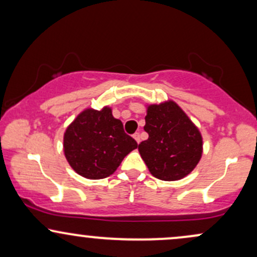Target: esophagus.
<instances>
[{
    "mask_svg": "<svg viewBox=\"0 0 257 257\" xmlns=\"http://www.w3.org/2000/svg\"><path fill=\"white\" fill-rule=\"evenodd\" d=\"M133 138L135 139V141H137V143L139 144L140 143V133H135L134 135H133Z\"/></svg>",
    "mask_w": 257,
    "mask_h": 257,
    "instance_id": "esophagus-1",
    "label": "esophagus"
}]
</instances>
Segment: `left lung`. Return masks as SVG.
Segmentation results:
<instances>
[{
	"label": "left lung",
	"instance_id": "1",
	"mask_svg": "<svg viewBox=\"0 0 257 257\" xmlns=\"http://www.w3.org/2000/svg\"><path fill=\"white\" fill-rule=\"evenodd\" d=\"M144 126L149 139L139 144V152L150 173L163 181L188 175L203 152L202 135L192 120L174 101L150 105Z\"/></svg>",
	"mask_w": 257,
	"mask_h": 257
}]
</instances>
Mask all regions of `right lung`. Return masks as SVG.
Returning a JSON list of instances; mask_svg holds the SVG:
<instances>
[{
    "label": "right lung",
    "instance_id": "1",
    "mask_svg": "<svg viewBox=\"0 0 257 257\" xmlns=\"http://www.w3.org/2000/svg\"><path fill=\"white\" fill-rule=\"evenodd\" d=\"M138 147L125 134L110 107L87 108L76 117L64 134V152L76 173L91 180L110 176L123 158Z\"/></svg>",
    "mask_w": 257,
    "mask_h": 257
}]
</instances>
